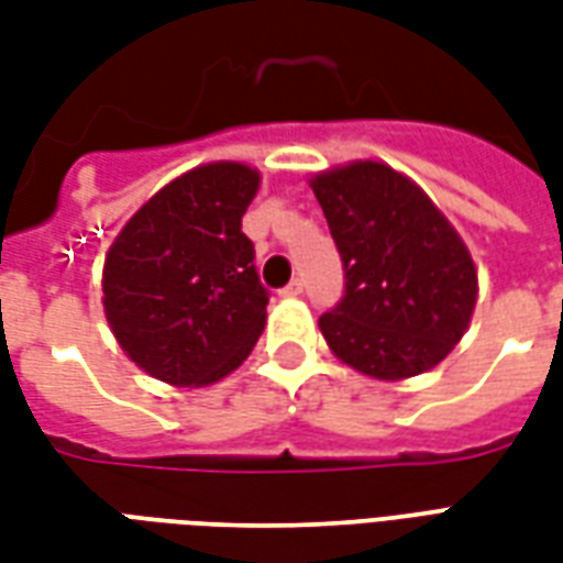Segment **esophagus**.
Instances as JSON below:
<instances>
[{
    "instance_id": "1",
    "label": "esophagus",
    "mask_w": 563,
    "mask_h": 563,
    "mask_svg": "<svg viewBox=\"0 0 563 563\" xmlns=\"http://www.w3.org/2000/svg\"><path fill=\"white\" fill-rule=\"evenodd\" d=\"M305 292V283L298 280V277H295L292 283H289V286H286V289H283V298H298V295Z\"/></svg>"
}]
</instances>
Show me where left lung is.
I'll use <instances>...</instances> for the list:
<instances>
[{
	"instance_id": "1",
	"label": "left lung",
	"mask_w": 563,
	"mask_h": 563,
	"mask_svg": "<svg viewBox=\"0 0 563 563\" xmlns=\"http://www.w3.org/2000/svg\"><path fill=\"white\" fill-rule=\"evenodd\" d=\"M346 289L319 317L343 365L374 379H407L440 365L467 331L476 268L467 246L422 189L383 162L317 174Z\"/></svg>"
}]
</instances>
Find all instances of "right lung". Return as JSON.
Returning <instances> with one entry per match:
<instances>
[{
	"label": "right lung",
	"instance_id": "obj_1",
	"mask_svg": "<svg viewBox=\"0 0 563 563\" xmlns=\"http://www.w3.org/2000/svg\"><path fill=\"white\" fill-rule=\"evenodd\" d=\"M258 172L208 162L162 186L104 256V319L123 353L172 386H210L244 362L265 329L268 289L258 283L241 217Z\"/></svg>",
	"mask_w": 563,
	"mask_h": 563
}]
</instances>
